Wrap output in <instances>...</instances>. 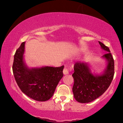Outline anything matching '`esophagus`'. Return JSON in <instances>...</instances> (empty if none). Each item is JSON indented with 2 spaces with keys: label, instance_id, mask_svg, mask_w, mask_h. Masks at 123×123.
Returning a JSON list of instances; mask_svg holds the SVG:
<instances>
[{
  "label": "esophagus",
  "instance_id": "34e87169",
  "mask_svg": "<svg viewBox=\"0 0 123 123\" xmlns=\"http://www.w3.org/2000/svg\"><path fill=\"white\" fill-rule=\"evenodd\" d=\"M69 67L68 66H65L64 69H63V73L64 75H66V74H69Z\"/></svg>",
  "mask_w": 123,
  "mask_h": 123
}]
</instances>
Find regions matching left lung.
<instances>
[{"label":"left lung","mask_w":123,"mask_h":123,"mask_svg":"<svg viewBox=\"0 0 123 123\" xmlns=\"http://www.w3.org/2000/svg\"><path fill=\"white\" fill-rule=\"evenodd\" d=\"M102 49L107 53L102 56L107 62L104 73L94 75L87 63L77 62L74 65L73 93L74 97L80 103H88L101 96L110 86L114 75V60L109 48L98 42Z\"/></svg>","instance_id":"8db88e82"}]
</instances>
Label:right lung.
I'll return each mask as SVG.
<instances>
[{"instance_id": "right-lung-1", "label": "right lung", "mask_w": 123, "mask_h": 123, "mask_svg": "<svg viewBox=\"0 0 123 123\" xmlns=\"http://www.w3.org/2000/svg\"><path fill=\"white\" fill-rule=\"evenodd\" d=\"M25 42L16 50L13 64L15 80L22 92L38 101H46L53 96L63 77L64 66L29 68L23 60Z\"/></svg>"}]
</instances>
